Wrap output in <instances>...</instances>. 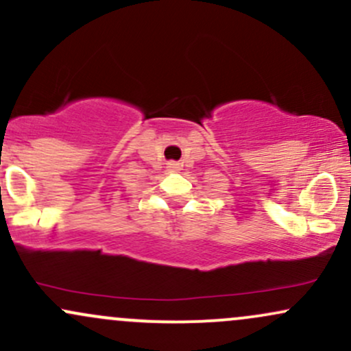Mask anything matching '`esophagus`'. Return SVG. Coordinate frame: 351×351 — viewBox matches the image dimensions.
I'll return each instance as SVG.
<instances>
[{"label":"esophagus","instance_id":"esophagus-1","mask_svg":"<svg viewBox=\"0 0 351 351\" xmlns=\"http://www.w3.org/2000/svg\"><path fill=\"white\" fill-rule=\"evenodd\" d=\"M167 169H169V171H171V172L179 171V164H177V162H171V164L167 165Z\"/></svg>","mask_w":351,"mask_h":351}]
</instances>
